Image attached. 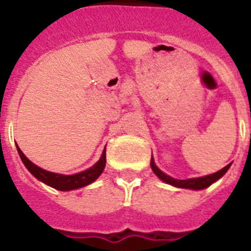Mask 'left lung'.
<instances>
[{"label":"left lung","mask_w":251,"mask_h":251,"mask_svg":"<svg viewBox=\"0 0 251 251\" xmlns=\"http://www.w3.org/2000/svg\"><path fill=\"white\" fill-rule=\"evenodd\" d=\"M232 164V163H230ZM230 164H228L226 167H224L220 171L215 172L212 175L203 176V177H197V178H187V179H177L173 178L171 176L165 175L164 172L160 171L159 168L155 164V160L153 157L151 159V168H152L153 173L159 177V178L165 183H169L172 186L181 187V189H190V190H202V189H206V187L211 186L212 183L216 182L218 179H220L223 176L226 175V171L230 168Z\"/></svg>","instance_id":"left-lung-1"}]
</instances>
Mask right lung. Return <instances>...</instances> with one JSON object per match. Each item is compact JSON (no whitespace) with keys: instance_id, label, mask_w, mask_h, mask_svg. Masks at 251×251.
I'll list each match as a JSON object with an SVG mask.
<instances>
[{"instance_id":"add662e5","label":"right lung","mask_w":251,"mask_h":251,"mask_svg":"<svg viewBox=\"0 0 251 251\" xmlns=\"http://www.w3.org/2000/svg\"><path fill=\"white\" fill-rule=\"evenodd\" d=\"M18 153L21 156L23 164L25 168L31 172V175L33 177H36L39 181L44 182L45 185H48L50 187H54L57 190L61 191H69V190H75L79 187H84L87 185H90L98 179V177L102 173L104 168H105L106 157H105V149L102 151L101 157L99 159V161L91 168L86 169L83 172L75 173V175H60V173H53V172L45 171L43 168L37 167L36 164H33L32 161L28 160V157L25 156V153L22 152L21 149L17 146Z\"/></svg>"}]
</instances>
